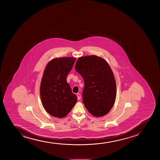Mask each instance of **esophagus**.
Here are the masks:
<instances>
[{"instance_id":"1","label":"esophagus","mask_w":160,"mask_h":160,"mask_svg":"<svg viewBox=\"0 0 160 160\" xmlns=\"http://www.w3.org/2000/svg\"><path fill=\"white\" fill-rule=\"evenodd\" d=\"M77 99H78V100L81 99V94H80L78 93H77Z\"/></svg>"}]
</instances>
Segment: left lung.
Segmentation results:
<instances>
[{
  "label": "left lung",
  "instance_id": "left-lung-1",
  "mask_svg": "<svg viewBox=\"0 0 160 160\" xmlns=\"http://www.w3.org/2000/svg\"><path fill=\"white\" fill-rule=\"evenodd\" d=\"M75 69L84 79L83 101L88 112L97 118L106 115L116 97V81L108 63L102 58L87 55L78 59Z\"/></svg>",
  "mask_w": 160,
  "mask_h": 160
}]
</instances>
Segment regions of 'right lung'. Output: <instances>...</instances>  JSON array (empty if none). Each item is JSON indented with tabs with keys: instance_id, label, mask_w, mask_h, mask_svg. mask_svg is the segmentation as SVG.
<instances>
[{
	"instance_id": "obj_1",
	"label": "right lung",
	"mask_w": 160,
	"mask_h": 160,
	"mask_svg": "<svg viewBox=\"0 0 160 160\" xmlns=\"http://www.w3.org/2000/svg\"><path fill=\"white\" fill-rule=\"evenodd\" d=\"M73 57L57 58L45 68L40 87V95L44 109L51 116L63 118L70 112L77 101L67 82V76L75 61Z\"/></svg>"
}]
</instances>
